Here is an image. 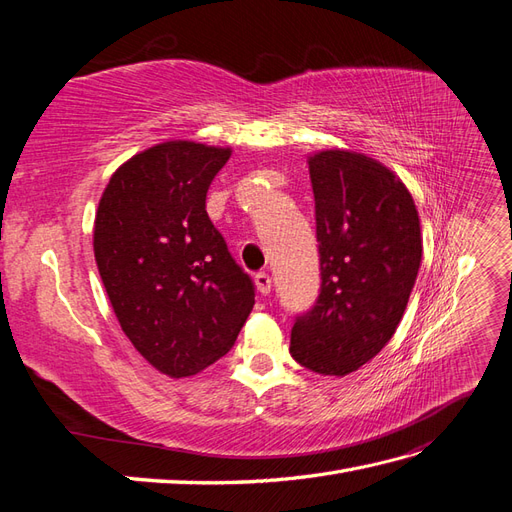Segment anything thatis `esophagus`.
<instances>
[{
    "instance_id": "1",
    "label": "esophagus",
    "mask_w": 512,
    "mask_h": 512,
    "mask_svg": "<svg viewBox=\"0 0 512 512\" xmlns=\"http://www.w3.org/2000/svg\"><path fill=\"white\" fill-rule=\"evenodd\" d=\"M254 284H256V288H258L262 297H267V294L271 292V277L265 271H260V273L254 275Z\"/></svg>"
}]
</instances>
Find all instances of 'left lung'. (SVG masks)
Wrapping results in <instances>:
<instances>
[{"label":"left lung","mask_w":512,"mask_h":512,"mask_svg":"<svg viewBox=\"0 0 512 512\" xmlns=\"http://www.w3.org/2000/svg\"><path fill=\"white\" fill-rule=\"evenodd\" d=\"M316 200L320 294L290 335L292 359L348 376L389 344L423 256L412 194L391 168L348 149L307 158Z\"/></svg>","instance_id":"left-lung-1"}]
</instances>
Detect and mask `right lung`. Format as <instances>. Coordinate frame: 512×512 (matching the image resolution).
Returning <instances> with one entry per match:
<instances>
[{"label":"right lung","mask_w":512,"mask_h":512,"mask_svg":"<svg viewBox=\"0 0 512 512\" xmlns=\"http://www.w3.org/2000/svg\"><path fill=\"white\" fill-rule=\"evenodd\" d=\"M230 147L166 141L123 162L94 222L96 265L121 331L170 378L224 356L254 307V284L207 215Z\"/></svg>","instance_id":"right-lung-1"}]
</instances>
